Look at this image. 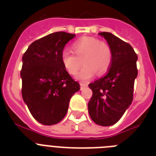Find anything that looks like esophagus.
Returning a JSON list of instances; mask_svg holds the SVG:
<instances>
[{"instance_id": "1", "label": "esophagus", "mask_w": 156, "mask_h": 156, "mask_svg": "<svg viewBox=\"0 0 156 156\" xmlns=\"http://www.w3.org/2000/svg\"><path fill=\"white\" fill-rule=\"evenodd\" d=\"M86 87H87V84H84V83H80V87L81 89H83Z\"/></svg>"}]
</instances>
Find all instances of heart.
<instances>
[{
	"mask_svg": "<svg viewBox=\"0 0 156 156\" xmlns=\"http://www.w3.org/2000/svg\"><path fill=\"white\" fill-rule=\"evenodd\" d=\"M73 49L74 53L67 49L63 50L61 60L66 72L71 75L78 70L83 62L84 67L75 76L78 80H90L95 73L102 75L111 66V48L95 38L85 37L78 40L73 44Z\"/></svg>",
	"mask_w": 156,
	"mask_h": 156,
	"instance_id": "obj_1",
	"label": "heart"
}]
</instances>
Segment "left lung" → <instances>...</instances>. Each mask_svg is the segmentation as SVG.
<instances>
[{
  "mask_svg": "<svg viewBox=\"0 0 156 156\" xmlns=\"http://www.w3.org/2000/svg\"><path fill=\"white\" fill-rule=\"evenodd\" d=\"M111 48L112 59L108 73L89 84L93 92L88 112L95 124H116L133 101L134 80L138 76V56L130 44L109 32L99 33Z\"/></svg>",
  "mask_w": 156,
  "mask_h": 156,
  "instance_id": "8db88e82",
  "label": "left lung"
}]
</instances>
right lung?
Segmentation results:
<instances>
[{
    "label": "right lung",
    "mask_w": 156,
    "mask_h": 156,
    "mask_svg": "<svg viewBox=\"0 0 156 156\" xmlns=\"http://www.w3.org/2000/svg\"><path fill=\"white\" fill-rule=\"evenodd\" d=\"M75 36L60 31L35 40L23 56L22 95L33 117L44 126L58 123L71 97L80 90L61 63L65 45Z\"/></svg>",
    "instance_id": "1"
}]
</instances>
